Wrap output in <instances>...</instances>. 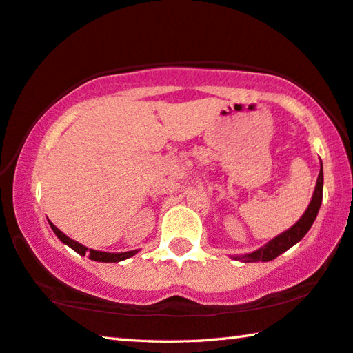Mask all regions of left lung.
Masks as SVG:
<instances>
[{
  "label": "left lung",
  "instance_id": "1",
  "mask_svg": "<svg viewBox=\"0 0 353 353\" xmlns=\"http://www.w3.org/2000/svg\"><path fill=\"white\" fill-rule=\"evenodd\" d=\"M322 190H323V171L321 166V171H319V177L316 182V190H314V193H312V199H311L310 205H307L305 214L301 215L300 220L295 223L292 228H289L288 231H284L283 234H279V236H276L275 239H272L270 242L264 245L262 248L256 250L250 254L236 256L234 259H239L243 262H259V261L267 262V261L275 259V257L283 254L284 251H288L290 247H294L295 243L300 242V240L306 236V232L310 231V228L312 226V223H314L316 216H317V212H319V209H321Z\"/></svg>",
  "mask_w": 353,
  "mask_h": 353
}]
</instances>
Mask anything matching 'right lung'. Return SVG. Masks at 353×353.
<instances>
[{
	"instance_id": "obj_1",
	"label": "right lung",
	"mask_w": 353,
	"mask_h": 353,
	"mask_svg": "<svg viewBox=\"0 0 353 353\" xmlns=\"http://www.w3.org/2000/svg\"><path fill=\"white\" fill-rule=\"evenodd\" d=\"M50 226H52L53 232L56 234V236H58V239L61 240V242L65 243V245H69V247L74 250V251H77L78 254L85 256L88 253L89 254V259H92V261H99V262H119V261L128 259V257H132L133 254L137 253V250L135 251H125V253H105V251L88 250L85 245L75 242V240H72L70 237H67L65 234L61 232L59 229L56 228L52 221H50Z\"/></svg>"
}]
</instances>
